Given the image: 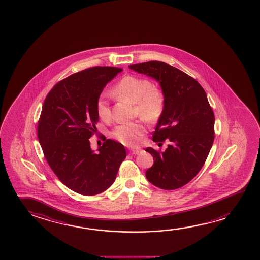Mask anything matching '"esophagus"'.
Wrapping results in <instances>:
<instances>
[{
  "mask_svg": "<svg viewBox=\"0 0 260 260\" xmlns=\"http://www.w3.org/2000/svg\"><path fill=\"white\" fill-rule=\"evenodd\" d=\"M140 151H141V149H129L128 153L131 155H137V154H139Z\"/></svg>",
  "mask_w": 260,
  "mask_h": 260,
  "instance_id": "34e87169",
  "label": "esophagus"
}]
</instances>
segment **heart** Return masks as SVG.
<instances>
[{
    "mask_svg": "<svg viewBox=\"0 0 260 260\" xmlns=\"http://www.w3.org/2000/svg\"><path fill=\"white\" fill-rule=\"evenodd\" d=\"M112 93L120 100L135 103L137 114L149 122L157 121L164 111V92L153 86L148 79L132 75L124 76L113 87ZM96 112L103 120L111 119V109L103 95L96 102ZM145 129L144 122L137 120L119 124L113 129L112 136L123 145L137 147L141 143Z\"/></svg>",
    "mask_w": 260,
    "mask_h": 260,
    "instance_id": "heart-1",
    "label": "heart"
}]
</instances>
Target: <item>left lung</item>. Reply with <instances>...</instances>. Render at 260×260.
<instances>
[{"label":"left lung","instance_id":"8db88e82","mask_svg":"<svg viewBox=\"0 0 260 260\" xmlns=\"http://www.w3.org/2000/svg\"><path fill=\"white\" fill-rule=\"evenodd\" d=\"M128 68L154 78L165 95V108L152 141L168 140L170 144L163 152L146 149L154 157L146 178L166 190L183 187L202 169L215 138V116L206 91L194 78L162 61L133 64Z\"/></svg>","mask_w":260,"mask_h":260}]
</instances>
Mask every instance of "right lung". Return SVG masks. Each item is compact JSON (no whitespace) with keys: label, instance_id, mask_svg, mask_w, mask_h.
Returning a JSON list of instances; mask_svg holds the SVG:
<instances>
[{"label":"right lung","instance_id":"obj_1","mask_svg":"<svg viewBox=\"0 0 260 260\" xmlns=\"http://www.w3.org/2000/svg\"><path fill=\"white\" fill-rule=\"evenodd\" d=\"M122 69L96 66L56 83L43 103L38 139L49 166L60 181L81 195L93 196L114 182L126 157L122 144L106 140L95 153L89 138L97 131L96 102Z\"/></svg>","mask_w":260,"mask_h":260}]
</instances>
